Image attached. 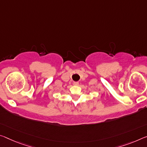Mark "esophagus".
<instances>
[{
	"mask_svg": "<svg viewBox=\"0 0 147 147\" xmlns=\"http://www.w3.org/2000/svg\"><path fill=\"white\" fill-rule=\"evenodd\" d=\"M79 84V82H73V85L74 86H78Z\"/></svg>",
	"mask_w": 147,
	"mask_h": 147,
	"instance_id": "1",
	"label": "esophagus"
}]
</instances>
